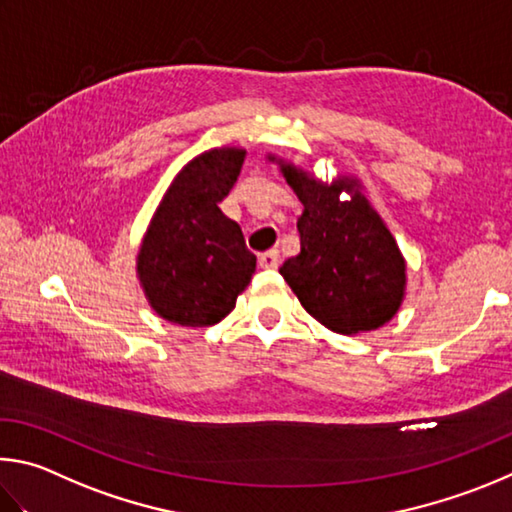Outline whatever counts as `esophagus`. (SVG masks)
Returning <instances> with one entry per match:
<instances>
[{
	"label": "esophagus",
	"mask_w": 512,
	"mask_h": 512,
	"mask_svg": "<svg viewBox=\"0 0 512 512\" xmlns=\"http://www.w3.org/2000/svg\"><path fill=\"white\" fill-rule=\"evenodd\" d=\"M279 261H281V254L276 249L265 251V254H261V258H258V263H261V267H265V270H276V267H279Z\"/></svg>",
	"instance_id": "obj_1"
}]
</instances>
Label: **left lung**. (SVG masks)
Listing matches in <instances>:
<instances>
[{
    "label": "left lung",
    "mask_w": 512,
    "mask_h": 512,
    "mask_svg": "<svg viewBox=\"0 0 512 512\" xmlns=\"http://www.w3.org/2000/svg\"><path fill=\"white\" fill-rule=\"evenodd\" d=\"M281 175L297 193L301 251L281 274L308 315L339 335H360L387 324L405 301L407 261L382 215L355 175L321 182L276 155ZM342 194H348L346 201Z\"/></svg>",
    "instance_id": "left-lung-1"
}]
</instances>
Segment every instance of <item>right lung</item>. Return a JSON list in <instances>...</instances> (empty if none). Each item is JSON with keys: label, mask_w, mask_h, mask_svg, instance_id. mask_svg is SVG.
Returning <instances> with one entry per match:
<instances>
[{"label": "right lung", "mask_w": 512, "mask_h": 512, "mask_svg": "<svg viewBox=\"0 0 512 512\" xmlns=\"http://www.w3.org/2000/svg\"><path fill=\"white\" fill-rule=\"evenodd\" d=\"M247 150H204L173 177L137 251L150 308L170 324L206 328L236 308L256 272L238 222L220 211Z\"/></svg>", "instance_id": "add662e5"}]
</instances>
